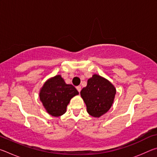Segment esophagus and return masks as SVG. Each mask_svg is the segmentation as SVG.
Listing matches in <instances>:
<instances>
[{
    "mask_svg": "<svg viewBox=\"0 0 157 157\" xmlns=\"http://www.w3.org/2000/svg\"><path fill=\"white\" fill-rule=\"evenodd\" d=\"M76 89H77V90H78L79 92H80V91H81V86H76Z\"/></svg>",
    "mask_w": 157,
    "mask_h": 157,
    "instance_id": "esophagus-1",
    "label": "esophagus"
}]
</instances>
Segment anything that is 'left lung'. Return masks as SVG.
<instances>
[{"label":"left lung","mask_w":157,"mask_h":157,"mask_svg":"<svg viewBox=\"0 0 157 157\" xmlns=\"http://www.w3.org/2000/svg\"><path fill=\"white\" fill-rule=\"evenodd\" d=\"M116 89L107 79L94 75L82 89L81 96L90 115L99 118L111 108L116 95Z\"/></svg>","instance_id":"left-lung-1"}]
</instances>
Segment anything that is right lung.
I'll return each mask as SVG.
<instances>
[{
  "label": "right lung",
  "instance_id": "right-lung-1",
  "mask_svg": "<svg viewBox=\"0 0 157 157\" xmlns=\"http://www.w3.org/2000/svg\"><path fill=\"white\" fill-rule=\"evenodd\" d=\"M78 94L75 86L66 84L61 75H56L44 84L39 97L48 113L57 117L66 112L71 99Z\"/></svg>",
  "mask_w": 157,
  "mask_h": 157
}]
</instances>
